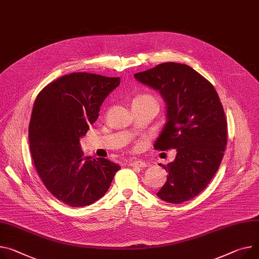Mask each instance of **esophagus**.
I'll use <instances>...</instances> for the list:
<instances>
[{
    "mask_svg": "<svg viewBox=\"0 0 259 259\" xmlns=\"http://www.w3.org/2000/svg\"><path fill=\"white\" fill-rule=\"evenodd\" d=\"M130 166L132 167H138V168H144V167H147L148 166V163L145 162V161H132L128 163Z\"/></svg>",
    "mask_w": 259,
    "mask_h": 259,
    "instance_id": "esophagus-1",
    "label": "esophagus"
}]
</instances>
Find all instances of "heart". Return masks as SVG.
<instances>
[{
  "mask_svg": "<svg viewBox=\"0 0 259 259\" xmlns=\"http://www.w3.org/2000/svg\"><path fill=\"white\" fill-rule=\"evenodd\" d=\"M136 99H140V101H148V102H153V103H155V104H156L155 99H154L152 96H150V95H141V96H138Z\"/></svg>",
  "mask_w": 259,
  "mask_h": 259,
  "instance_id": "b5f03b06",
  "label": "heart"
}]
</instances>
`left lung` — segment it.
I'll list each match as a JSON object with an SVG mask.
<instances>
[{
  "instance_id": "1",
  "label": "left lung",
  "mask_w": 259,
  "mask_h": 259,
  "mask_svg": "<svg viewBox=\"0 0 259 259\" xmlns=\"http://www.w3.org/2000/svg\"><path fill=\"white\" fill-rule=\"evenodd\" d=\"M134 76L166 103V124L154 148L177 152L173 162L162 165L167 182L156 195L169 203L188 201L207 187L224 155L227 122L220 98L205 77L186 64L163 63Z\"/></svg>"
}]
</instances>
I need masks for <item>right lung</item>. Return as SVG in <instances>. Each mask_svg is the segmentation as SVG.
<instances>
[{"instance_id": "1", "label": "right lung", "mask_w": 259, "mask_h": 259, "mask_svg": "<svg viewBox=\"0 0 259 259\" xmlns=\"http://www.w3.org/2000/svg\"><path fill=\"white\" fill-rule=\"evenodd\" d=\"M119 84L120 77L73 72L49 84L35 99L29 126L34 165L46 188L68 206L97 201L120 169L107 158L84 156L79 144Z\"/></svg>"}]
</instances>
